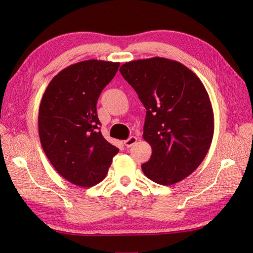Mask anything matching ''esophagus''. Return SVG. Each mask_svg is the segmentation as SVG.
Returning a JSON list of instances; mask_svg holds the SVG:
<instances>
[{"instance_id": "34e87169", "label": "esophagus", "mask_w": 253, "mask_h": 253, "mask_svg": "<svg viewBox=\"0 0 253 253\" xmlns=\"http://www.w3.org/2000/svg\"><path fill=\"white\" fill-rule=\"evenodd\" d=\"M136 142H137V138H136L135 136H132V137H129V138H128L127 140L125 141V144H126V148H131V147H133V145H134Z\"/></svg>"}]
</instances>
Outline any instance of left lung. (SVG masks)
Listing matches in <instances>:
<instances>
[{"label":"left lung","mask_w":253,"mask_h":253,"mask_svg":"<svg viewBox=\"0 0 253 253\" xmlns=\"http://www.w3.org/2000/svg\"><path fill=\"white\" fill-rule=\"evenodd\" d=\"M147 110L143 139L152 155L141 169L151 180L171 186L202 164L214 133L210 97L197 76L178 61L153 57L119 68Z\"/></svg>","instance_id":"8db88e82"}]
</instances>
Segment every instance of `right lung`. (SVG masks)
<instances>
[{"label":"right lung","mask_w":253,"mask_h":253,"mask_svg":"<svg viewBox=\"0 0 253 253\" xmlns=\"http://www.w3.org/2000/svg\"><path fill=\"white\" fill-rule=\"evenodd\" d=\"M119 62L85 60L63 68L45 89L39 108V136L56 171L76 186L103 180L119 149L99 131L96 104Z\"/></svg>","instance_id":"right-lung-1"}]
</instances>
